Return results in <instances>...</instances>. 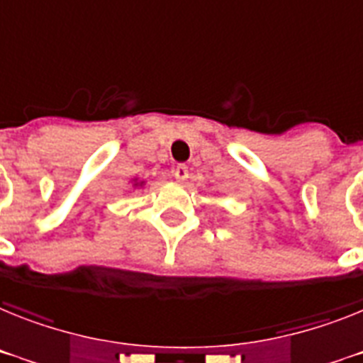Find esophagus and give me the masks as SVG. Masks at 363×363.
I'll list each match as a JSON object with an SVG mask.
<instances>
[{"instance_id": "1", "label": "esophagus", "mask_w": 363, "mask_h": 363, "mask_svg": "<svg viewBox=\"0 0 363 363\" xmlns=\"http://www.w3.org/2000/svg\"><path fill=\"white\" fill-rule=\"evenodd\" d=\"M173 175H175V179L179 182H184L190 177V169H188L186 164H179V166L173 167Z\"/></svg>"}]
</instances>
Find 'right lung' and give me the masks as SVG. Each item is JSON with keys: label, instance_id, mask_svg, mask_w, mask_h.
<instances>
[{"label": "right lung", "instance_id": "add662e5", "mask_svg": "<svg viewBox=\"0 0 363 363\" xmlns=\"http://www.w3.org/2000/svg\"><path fill=\"white\" fill-rule=\"evenodd\" d=\"M142 184H144V182H136L135 186H142Z\"/></svg>", "mask_w": 363, "mask_h": 363}]
</instances>
